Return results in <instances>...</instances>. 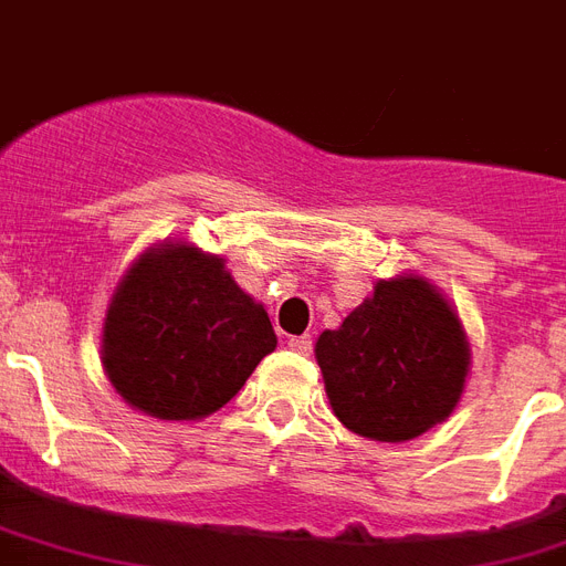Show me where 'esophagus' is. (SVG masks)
Here are the masks:
<instances>
[{"label":"esophagus","instance_id":"obj_1","mask_svg":"<svg viewBox=\"0 0 566 566\" xmlns=\"http://www.w3.org/2000/svg\"><path fill=\"white\" fill-rule=\"evenodd\" d=\"M287 347L296 353H302V356H312L314 340H312V335H293V338H287Z\"/></svg>","mask_w":566,"mask_h":566}]
</instances>
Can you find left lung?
Masks as SVG:
<instances>
[{
	"label": "left lung",
	"mask_w": 566,
	"mask_h": 566,
	"mask_svg": "<svg viewBox=\"0 0 566 566\" xmlns=\"http://www.w3.org/2000/svg\"><path fill=\"white\" fill-rule=\"evenodd\" d=\"M332 412L353 433L407 442L446 421L469 377V340L451 302L421 279H382L314 347Z\"/></svg>",
	"instance_id": "obj_1"
}]
</instances>
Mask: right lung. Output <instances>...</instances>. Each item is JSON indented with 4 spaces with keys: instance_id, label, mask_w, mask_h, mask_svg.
Segmentation results:
<instances>
[{
    "instance_id": "1",
    "label": "right lung",
    "mask_w": 566,
    "mask_h": 566,
    "mask_svg": "<svg viewBox=\"0 0 566 566\" xmlns=\"http://www.w3.org/2000/svg\"><path fill=\"white\" fill-rule=\"evenodd\" d=\"M273 323L219 254L184 240L129 266L103 321V370L129 407L196 421L226 407L275 350Z\"/></svg>"
}]
</instances>
